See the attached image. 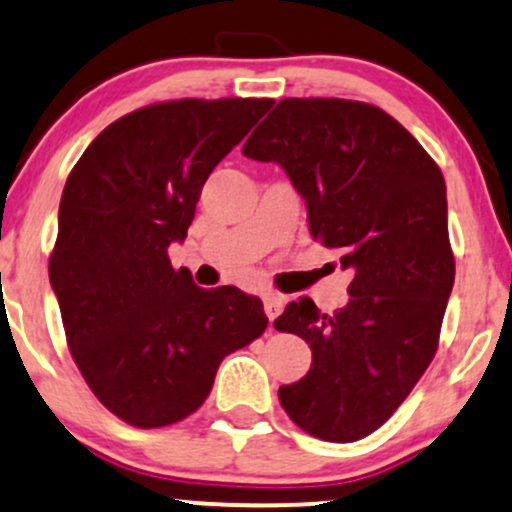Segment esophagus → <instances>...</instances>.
<instances>
[{"label":"esophagus","instance_id":"obj_1","mask_svg":"<svg viewBox=\"0 0 512 512\" xmlns=\"http://www.w3.org/2000/svg\"><path fill=\"white\" fill-rule=\"evenodd\" d=\"M282 306H285V297H280V294H266L263 297V309H266L268 321H275L282 314Z\"/></svg>","mask_w":512,"mask_h":512}]
</instances>
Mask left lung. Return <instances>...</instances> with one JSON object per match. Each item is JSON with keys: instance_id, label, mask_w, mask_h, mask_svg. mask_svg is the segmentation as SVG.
<instances>
[{"instance_id": "obj_1", "label": "left lung", "mask_w": 512, "mask_h": 512, "mask_svg": "<svg viewBox=\"0 0 512 512\" xmlns=\"http://www.w3.org/2000/svg\"><path fill=\"white\" fill-rule=\"evenodd\" d=\"M242 153L278 162L306 201L311 237L354 273L333 316L302 297L275 318L311 347L309 374L278 390L282 410L321 441H359L393 417L438 350L455 280L443 174L398 119L340 98L280 100Z\"/></svg>"}]
</instances>
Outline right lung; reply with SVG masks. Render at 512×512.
Segmentation results:
<instances>
[{
  "label": "right lung",
  "mask_w": 512,
  "mask_h": 512,
  "mask_svg": "<svg viewBox=\"0 0 512 512\" xmlns=\"http://www.w3.org/2000/svg\"><path fill=\"white\" fill-rule=\"evenodd\" d=\"M270 98L170 100L95 136L66 179L50 282L71 357L122 422L160 429L196 412L227 354L261 338L263 302L203 290L167 256L215 165Z\"/></svg>",
  "instance_id": "right-lung-1"
}]
</instances>
